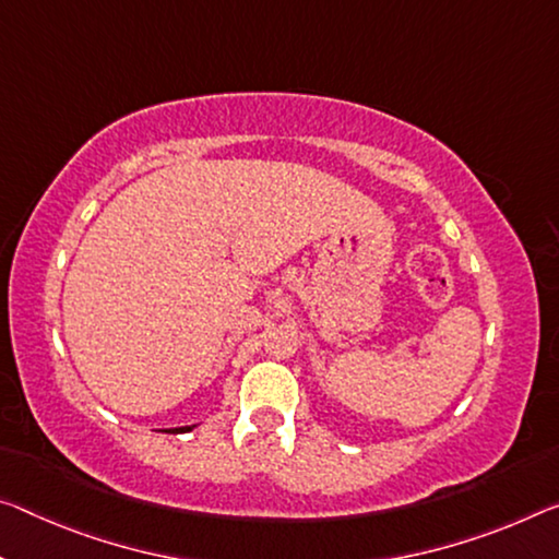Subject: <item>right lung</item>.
I'll use <instances>...</instances> for the list:
<instances>
[{
  "instance_id": "1",
  "label": "right lung",
  "mask_w": 559,
  "mask_h": 559,
  "mask_svg": "<svg viewBox=\"0 0 559 559\" xmlns=\"http://www.w3.org/2000/svg\"><path fill=\"white\" fill-rule=\"evenodd\" d=\"M197 428V425H183V428H168V430H164V432H189V430H193Z\"/></svg>"
}]
</instances>
